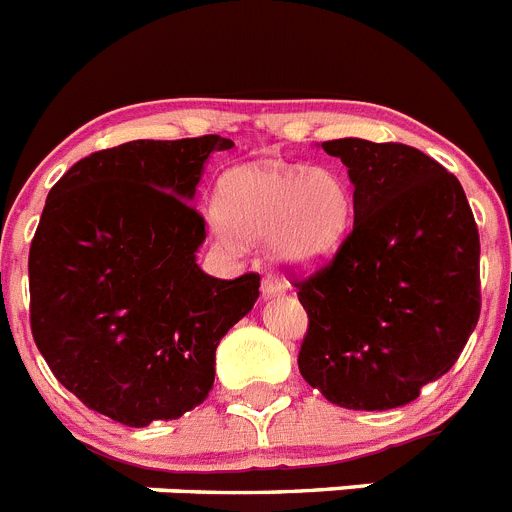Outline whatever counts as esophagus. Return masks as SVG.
<instances>
[{
	"instance_id": "34e87169",
	"label": "esophagus",
	"mask_w": 512,
	"mask_h": 512,
	"mask_svg": "<svg viewBox=\"0 0 512 512\" xmlns=\"http://www.w3.org/2000/svg\"><path fill=\"white\" fill-rule=\"evenodd\" d=\"M282 289V282H277V279H264V282H261V297H264V300H271V297L282 295Z\"/></svg>"
}]
</instances>
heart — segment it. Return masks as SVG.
Here are the masks:
<instances>
[{
  "label": "heart",
  "instance_id": "obj_1",
  "mask_svg": "<svg viewBox=\"0 0 512 512\" xmlns=\"http://www.w3.org/2000/svg\"><path fill=\"white\" fill-rule=\"evenodd\" d=\"M210 228L228 251L264 238L277 269L310 274L336 259L354 230V192L328 166H238L217 184Z\"/></svg>",
  "mask_w": 512,
  "mask_h": 512
}]
</instances>
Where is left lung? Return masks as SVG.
Listing matches in <instances>:
<instances>
[{"label":"left lung","instance_id":"left-lung-1","mask_svg":"<svg viewBox=\"0 0 512 512\" xmlns=\"http://www.w3.org/2000/svg\"><path fill=\"white\" fill-rule=\"evenodd\" d=\"M354 184V230L297 282L300 374L348 410L408 405L449 372L479 320V233L454 174L402 143L325 140Z\"/></svg>","mask_w":512,"mask_h":512}]
</instances>
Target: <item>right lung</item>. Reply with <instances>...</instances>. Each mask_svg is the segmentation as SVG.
Returning a JSON list of instances; mask_svg holds the SVG:
<instances>
[{"label":"right lung","instance_id":"right-lung-1","mask_svg":"<svg viewBox=\"0 0 512 512\" xmlns=\"http://www.w3.org/2000/svg\"><path fill=\"white\" fill-rule=\"evenodd\" d=\"M220 135L130 140L71 166L30 246V325L51 372L130 428L182 418L215 382L220 338L259 300V274L200 269L192 205Z\"/></svg>","mask_w":512,"mask_h":512}]
</instances>
